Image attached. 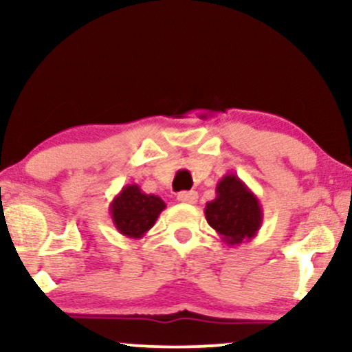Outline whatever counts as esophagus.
Masks as SVG:
<instances>
[{
  "mask_svg": "<svg viewBox=\"0 0 352 352\" xmlns=\"http://www.w3.org/2000/svg\"><path fill=\"white\" fill-rule=\"evenodd\" d=\"M177 200L182 201V204H195L199 200V193L197 192H180L177 195Z\"/></svg>",
  "mask_w": 352,
  "mask_h": 352,
  "instance_id": "esophagus-1",
  "label": "esophagus"
}]
</instances>
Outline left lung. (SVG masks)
I'll return each mask as SVG.
<instances>
[{
	"instance_id": "8db88e82",
	"label": "left lung",
	"mask_w": 352,
	"mask_h": 352,
	"mask_svg": "<svg viewBox=\"0 0 352 352\" xmlns=\"http://www.w3.org/2000/svg\"><path fill=\"white\" fill-rule=\"evenodd\" d=\"M217 197L205 205V218L225 243L233 246L256 236L263 223L260 200L235 173L217 184Z\"/></svg>"
}]
</instances>
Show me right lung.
<instances>
[{
    "instance_id": "add662e5",
    "label": "right lung",
    "mask_w": 352,
    "mask_h": 352,
    "mask_svg": "<svg viewBox=\"0 0 352 352\" xmlns=\"http://www.w3.org/2000/svg\"><path fill=\"white\" fill-rule=\"evenodd\" d=\"M165 207L160 197L142 192L137 184H129L111 201L109 212L120 235L139 240L155 225Z\"/></svg>"
}]
</instances>
